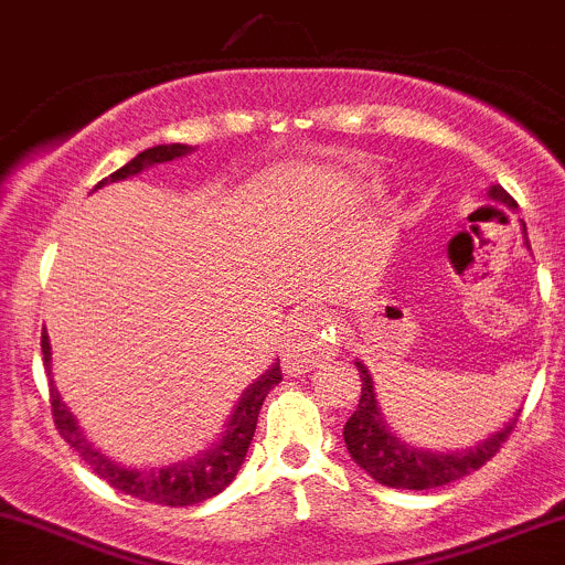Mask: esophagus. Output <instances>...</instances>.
Returning a JSON list of instances; mask_svg holds the SVG:
<instances>
[{
    "label": "esophagus",
    "mask_w": 565,
    "mask_h": 565,
    "mask_svg": "<svg viewBox=\"0 0 565 565\" xmlns=\"http://www.w3.org/2000/svg\"><path fill=\"white\" fill-rule=\"evenodd\" d=\"M333 347L335 335L328 319L306 311V315L295 317L287 324V330H284L281 363L287 369V374H303L319 358L333 355Z\"/></svg>",
    "instance_id": "34e87169"
}]
</instances>
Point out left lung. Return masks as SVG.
Instances as JSON below:
<instances>
[{"label":"left lung","mask_w":565,"mask_h":565,"mask_svg":"<svg viewBox=\"0 0 565 565\" xmlns=\"http://www.w3.org/2000/svg\"><path fill=\"white\" fill-rule=\"evenodd\" d=\"M489 199L494 204L516 210V202L503 191L500 185L489 188ZM527 235V232H525ZM530 248V243H527ZM358 372H361V402L358 409L350 415L344 424V443L350 457L355 459L358 467L369 472L377 483L393 489H435L446 487V483L457 481L461 476H470L481 465H487L494 454L500 451L509 435L514 431V420L494 431L492 437L481 440L478 446L465 448V451H420V448L407 446L398 440L383 420V413L377 407V396H374V383L369 369L361 361H355ZM520 415V413H516Z\"/></svg>","instance_id":"1"}]
</instances>
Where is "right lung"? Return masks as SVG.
Wrapping results in <instances>:
<instances>
[{
  "label": "right lung",
  "mask_w": 565,
  "mask_h": 565,
  "mask_svg": "<svg viewBox=\"0 0 565 565\" xmlns=\"http://www.w3.org/2000/svg\"><path fill=\"white\" fill-rule=\"evenodd\" d=\"M193 152V147L188 145H158L150 147V150L139 152L130 163H125L122 169H117L114 174H108L106 180H100L98 185H106V182H117L125 180V177H134L145 169L156 167V163H167L174 161V158L188 156ZM40 350H43V366L45 372L51 374V344H49V333L40 335ZM281 383V369L278 363H273V369H267L256 383H250L246 393L237 402L235 413H232L230 424H226V431L221 435V440L215 443L213 448H207L204 454H196V457L185 459V461H174V465L158 467V470H130V467L117 465L87 437L82 435L78 429L76 418L71 415V409L62 404L60 393H56L54 383H51V413H54V426L65 443H71L73 451H78V457L87 461L95 472H98L104 481L111 483L114 489L119 492L130 494V498L147 500V503H158V505H193L202 503V500L213 498L218 494L221 489H226L232 483V478L237 476L241 470L243 459H246L250 440H254V429H256V418H259V409L265 396L270 393L276 385Z\"/></svg>",
  "instance_id": "right-lung-1"
}]
</instances>
